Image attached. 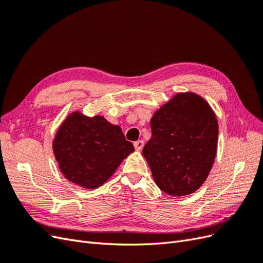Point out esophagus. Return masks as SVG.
<instances>
[{"label": "esophagus", "mask_w": 263, "mask_h": 263, "mask_svg": "<svg viewBox=\"0 0 263 263\" xmlns=\"http://www.w3.org/2000/svg\"><path fill=\"white\" fill-rule=\"evenodd\" d=\"M144 145H145L144 140H138V141H136V142H135V144H134L135 149H136L137 151H140L142 148H144Z\"/></svg>", "instance_id": "obj_1"}]
</instances>
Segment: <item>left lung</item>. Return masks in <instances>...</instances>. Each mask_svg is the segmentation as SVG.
Returning a JSON list of instances; mask_svg holds the SVG:
<instances>
[{
    "label": "left lung",
    "mask_w": 263,
    "mask_h": 263,
    "mask_svg": "<svg viewBox=\"0 0 263 263\" xmlns=\"http://www.w3.org/2000/svg\"><path fill=\"white\" fill-rule=\"evenodd\" d=\"M142 149L156 184L171 196L194 193L208 179L217 153L218 122L201 95L182 92L158 108Z\"/></svg>",
    "instance_id": "1"
}]
</instances>
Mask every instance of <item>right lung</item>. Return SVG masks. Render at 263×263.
<instances>
[{
    "label": "right lung",
    "instance_id": "right-lung-1",
    "mask_svg": "<svg viewBox=\"0 0 263 263\" xmlns=\"http://www.w3.org/2000/svg\"><path fill=\"white\" fill-rule=\"evenodd\" d=\"M52 150L67 180L84 189H97L113 176L135 148L125 139L121 127L104 116L90 117L74 110L59 126Z\"/></svg>",
    "mask_w": 263,
    "mask_h": 263
}]
</instances>
